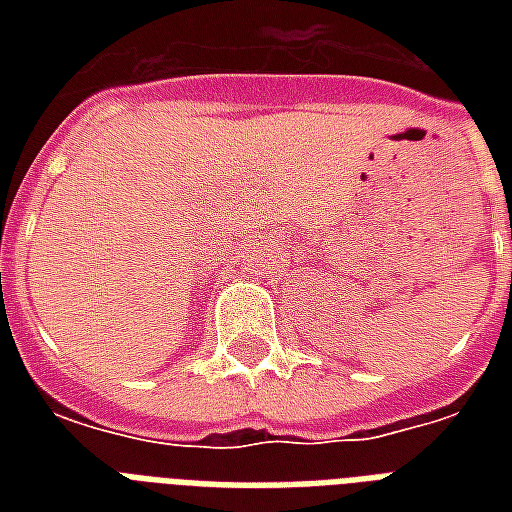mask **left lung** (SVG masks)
<instances>
[{
    "label": "left lung",
    "mask_w": 512,
    "mask_h": 512,
    "mask_svg": "<svg viewBox=\"0 0 512 512\" xmlns=\"http://www.w3.org/2000/svg\"><path fill=\"white\" fill-rule=\"evenodd\" d=\"M510 241H512V223H510Z\"/></svg>",
    "instance_id": "1"
}]
</instances>
